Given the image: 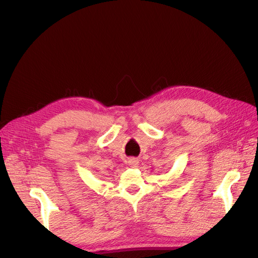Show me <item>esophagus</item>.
<instances>
[{"label": "esophagus", "instance_id": "obj_1", "mask_svg": "<svg viewBox=\"0 0 258 258\" xmlns=\"http://www.w3.org/2000/svg\"><path fill=\"white\" fill-rule=\"evenodd\" d=\"M138 164H139V161L135 160V158H132V160L130 161V165H132V166H136Z\"/></svg>", "mask_w": 258, "mask_h": 258}]
</instances>
